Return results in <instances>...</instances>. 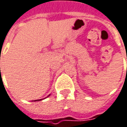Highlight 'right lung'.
Segmentation results:
<instances>
[{"mask_svg": "<svg viewBox=\"0 0 127 127\" xmlns=\"http://www.w3.org/2000/svg\"><path fill=\"white\" fill-rule=\"evenodd\" d=\"M49 95H48V96H49ZM40 100H42V99H40V100H34V101H40Z\"/></svg>", "mask_w": 127, "mask_h": 127, "instance_id": "add662e5", "label": "right lung"}]
</instances>
